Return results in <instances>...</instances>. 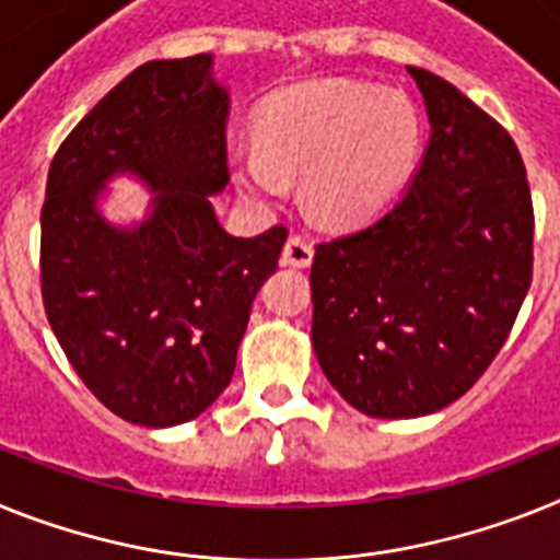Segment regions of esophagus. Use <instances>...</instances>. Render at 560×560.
<instances>
[{"label":"esophagus","mask_w":560,"mask_h":560,"mask_svg":"<svg viewBox=\"0 0 560 560\" xmlns=\"http://www.w3.org/2000/svg\"><path fill=\"white\" fill-rule=\"evenodd\" d=\"M281 261L290 267H307L313 261V242L307 236H290L281 250Z\"/></svg>","instance_id":"esophagus-1"}]
</instances>
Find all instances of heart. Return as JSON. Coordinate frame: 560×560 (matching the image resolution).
<instances>
[{
    "label": "heart",
    "instance_id": "1",
    "mask_svg": "<svg viewBox=\"0 0 560 560\" xmlns=\"http://www.w3.org/2000/svg\"><path fill=\"white\" fill-rule=\"evenodd\" d=\"M256 136L258 144L230 148V171L250 199H281L288 176H304L310 208L332 222H355L410 176L421 128L401 93L316 82L276 98Z\"/></svg>",
    "mask_w": 560,
    "mask_h": 560
}]
</instances>
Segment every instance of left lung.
Segmentation results:
<instances>
[{
    "label": "left lung",
    "instance_id": "obj_1",
    "mask_svg": "<svg viewBox=\"0 0 560 560\" xmlns=\"http://www.w3.org/2000/svg\"><path fill=\"white\" fill-rule=\"evenodd\" d=\"M407 70L430 116L421 167L373 222L318 244L310 270L318 364L373 418L462 398L533 281V196L512 136L458 88Z\"/></svg>",
    "mask_w": 560,
    "mask_h": 560
}]
</instances>
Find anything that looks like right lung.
<instances>
[{"label": "right lung", "instance_id": "1", "mask_svg": "<svg viewBox=\"0 0 560 560\" xmlns=\"http://www.w3.org/2000/svg\"><path fill=\"white\" fill-rule=\"evenodd\" d=\"M213 56L136 68L59 144L42 205V302L65 355L130 424L173 427L222 396L253 299L279 267L288 228L230 236L228 107ZM113 172L158 192L139 229L107 225L95 196Z\"/></svg>", "mask_w": 560, "mask_h": 560}]
</instances>
